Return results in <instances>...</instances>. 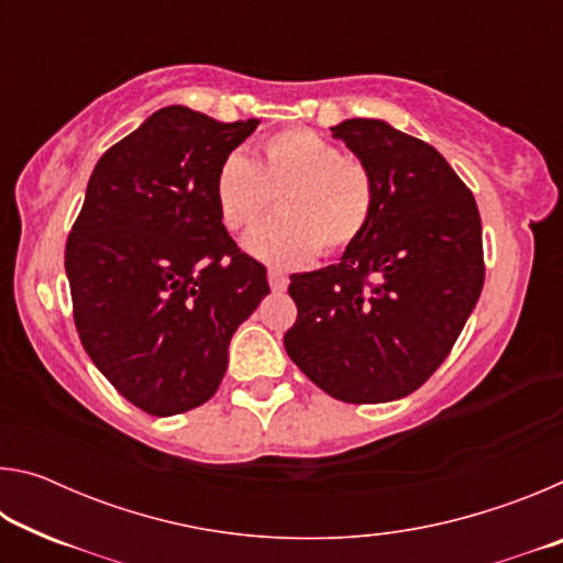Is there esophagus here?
I'll use <instances>...</instances> for the list:
<instances>
[{
    "label": "esophagus",
    "mask_w": 563,
    "mask_h": 563,
    "mask_svg": "<svg viewBox=\"0 0 563 563\" xmlns=\"http://www.w3.org/2000/svg\"><path fill=\"white\" fill-rule=\"evenodd\" d=\"M268 283H271L273 292H283L285 288H288V275L280 273V271H271L268 273Z\"/></svg>",
    "instance_id": "1"
}]
</instances>
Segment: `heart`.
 I'll return each mask as SVG.
<instances>
[{
  "instance_id": "1",
  "label": "heart",
  "mask_w": 563,
  "mask_h": 563,
  "mask_svg": "<svg viewBox=\"0 0 563 563\" xmlns=\"http://www.w3.org/2000/svg\"><path fill=\"white\" fill-rule=\"evenodd\" d=\"M278 190L280 213L245 238L253 258L278 268L308 261L318 247L325 255L345 251L373 218V174L312 129L273 133L255 161L231 151L216 170V206L228 231L258 221Z\"/></svg>"
}]
</instances>
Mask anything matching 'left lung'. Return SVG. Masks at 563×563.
<instances>
[{"mask_svg":"<svg viewBox=\"0 0 563 563\" xmlns=\"http://www.w3.org/2000/svg\"><path fill=\"white\" fill-rule=\"evenodd\" d=\"M330 131L373 174V218L340 263L290 275L298 320L283 342L330 397L393 402L432 377L479 300V211L424 141L379 119Z\"/></svg>","mask_w":563,"mask_h":563,"instance_id":"left-lung-1","label":"left lung"}]
</instances>
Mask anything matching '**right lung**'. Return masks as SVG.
<instances>
[{
	"label": "right lung",
	"instance_id": "obj_1",
	"mask_svg": "<svg viewBox=\"0 0 563 563\" xmlns=\"http://www.w3.org/2000/svg\"><path fill=\"white\" fill-rule=\"evenodd\" d=\"M258 126L166 107L113 144L66 241L74 322L101 375L144 412L216 395L228 345L271 292L265 265L228 235L216 170Z\"/></svg>",
	"mask_w": 563,
	"mask_h": 563
}]
</instances>
